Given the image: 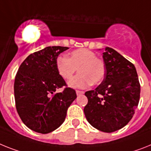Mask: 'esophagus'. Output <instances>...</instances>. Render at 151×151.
I'll return each mask as SVG.
<instances>
[{
    "label": "esophagus",
    "instance_id": "34e87169",
    "mask_svg": "<svg viewBox=\"0 0 151 151\" xmlns=\"http://www.w3.org/2000/svg\"><path fill=\"white\" fill-rule=\"evenodd\" d=\"M76 93H77V95H81V94H83L84 92L81 91H76Z\"/></svg>",
    "mask_w": 151,
    "mask_h": 151
}]
</instances>
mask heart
Masks as SVG:
<instances>
[{"mask_svg":"<svg viewBox=\"0 0 151 151\" xmlns=\"http://www.w3.org/2000/svg\"><path fill=\"white\" fill-rule=\"evenodd\" d=\"M56 68L59 75L65 81L71 79L78 69L79 73L68 83L69 87L73 88H85L91 83L99 84L106 73L104 60L96 58L93 51L85 48L70 52L68 58L59 57L57 59Z\"/></svg>","mask_w":151,"mask_h":151,"instance_id":"obj_1","label":"heart"}]
</instances>
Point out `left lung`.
Returning <instances> with one entry per match:
<instances>
[{"mask_svg": "<svg viewBox=\"0 0 151 151\" xmlns=\"http://www.w3.org/2000/svg\"><path fill=\"white\" fill-rule=\"evenodd\" d=\"M106 73L94 91H87L83 111L87 121L106 133L123 128L132 119L140 100V85L136 68L117 51L105 47Z\"/></svg>", "mask_w": 151, "mask_h": 151, "instance_id": "1", "label": "left lung"}]
</instances>
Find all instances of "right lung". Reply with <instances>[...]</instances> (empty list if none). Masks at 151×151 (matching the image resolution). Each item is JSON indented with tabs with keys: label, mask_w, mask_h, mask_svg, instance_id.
<instances>
[{
	"label": "right lung",
	"mask_w": 151,
	"mask_h": 151,
	"mask_svg": "<svg viewBox=\"0 0 151 151\" xmlns=\"http://www.w3.org/2000/svg\"><path fill=\"white\" fill-rule=\"evenodd\" d=\"M67 47H47L30 54L23 61L15 77L14 98L21 121L30 130L48 134L58 128L65 120L70 105L77 98L67 86L56 68L58 55Z\"/></svg>",
	"instance_id": "obj_1"
}]
</instances>
